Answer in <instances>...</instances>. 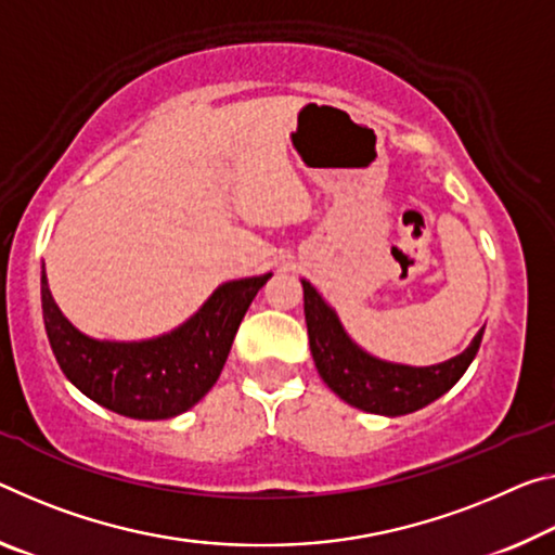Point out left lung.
Listing matches in <instances>:
<instances>
[{"label":"left lung","instance_id":"obj_1","mask_svg":"<svg viewBox=\"0 0 555 555\" xmlns=\"http://www.w3.org/2000/svg\"><path fill=\"white\" fill-rule=\"evenodd\" d=\"M304 284V313L309 325L313 363L323 383L343 402L373 415L398 417L427 408L467 373L481 346L483 328L472 338L467 350L437 365H402L371 356L348 336L338 313L315 292L311 281Z\"/></svg>","mask_w":555,"mask_h":555}]
</instances>
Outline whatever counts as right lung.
Instances as JSON below:
<instances>
[{"mask_svg":"<svg viewBox=\"0 0 555 555\" xmlns=\"http://www.w3.org/2000/svg\"><path fill=\"white\" fill-rule=\"evenodd\" d=\"M269 279L224 281L188 321L163 336L101 340L61 313L41 267L43 325L61 371L86 398L122 417L170 420L212 390L246 309Z\"/></svg>","mask_w":555,"mask_h":555,"instance_id":"1","label":"right lung"}]
</instances>
